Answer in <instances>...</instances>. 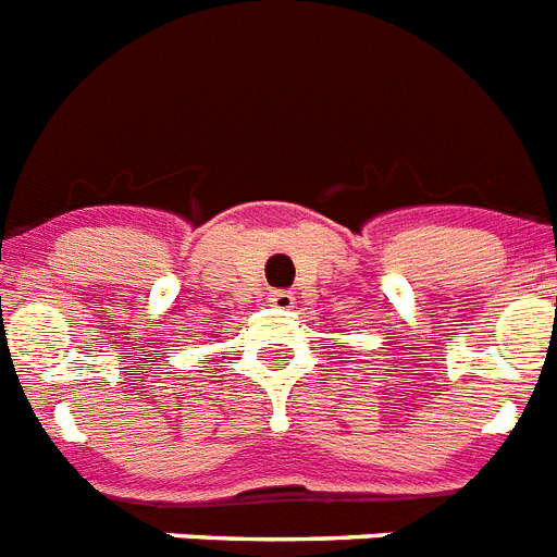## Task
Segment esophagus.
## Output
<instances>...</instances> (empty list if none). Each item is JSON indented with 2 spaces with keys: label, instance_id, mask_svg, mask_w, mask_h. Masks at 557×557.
Segmentation results:
<instances>
[{
  "label": "esophagus",
  "instance_id": "1",
  "mask_svg": "<svg viewBox=\"0 0 557 557\" xmlns=\"http://www.w3.org/2000/svg\"><path fill=\"white\" fill-rule=\"evenodd\" d=\"M269 302L274 309H292L294 294L286 292V288H274V292H269Z\"/></svg>",
  "mask_w": 557,
  "mask_h": 557
}]
</instances>
